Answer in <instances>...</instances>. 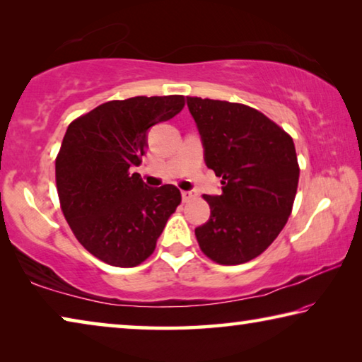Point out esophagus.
<instances>
[{"label": "esophagus", "mask_w": 362, "mask_h": 362, "mask_svg": "<svg viewBox=\"0 0 362 362\" xmlns=\"http://www.w3.org/2000/svg\"><path fill=\"white\" fill-rule=\"evenodd\" d=\"M196 196V193L193 192H182V199L185 201V203H188V201H192Z\"/></svg>", "instance_id": "esophagus-1"}]
</instances>
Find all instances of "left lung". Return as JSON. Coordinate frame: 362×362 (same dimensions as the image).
Here are the masks:
<instances>
[{"mask_svg":"<svg viewBox=\"0 0 362 362\" xmlns=\"http://www.w3.org/2000/svg\"><path fill=\"white\" fill-rule=\"evenodd\" d=\"M204 145L206 166L222 194L203 198L211 217L194 230L206 257L240 265L259 257L284 228L297 194L296 145L259 110L226 100L187 97Z\"/></svg>","mask_w":362,"mask_h":362,"instance_id":"left-lung-1","label":"left lung"}]
</instances>
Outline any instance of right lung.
Returning a JSON list of instances; mask_svg holds the SVG:
<instances>
[{
    "label": "right lung",
    "instance_id": "1",
    "mask_svg": "<svg viewBox=\"0 0 362 362\" xmlns=\"http://www.w3.org/2000/svg\"><path fill=\"white\" fill-rule=\"evenodd\" d=\"M183 107V95L110 100L65 132L56 158L60 209L81 246L108 265L131 268L148 259L182 203L179 188L146 187L131 168L142 163L150 127Z\"/></svg>",
    "mask_w": 362,
    "mask_h": 362
}]
</instances>
